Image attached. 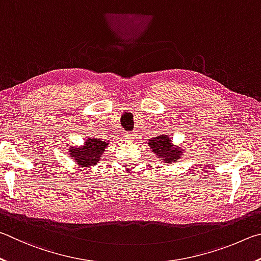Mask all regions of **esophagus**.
<instances>
[{
	"instance_id": "esophagus-1",
	"label": "esophagus",
	"mask_w": 261,
	"mask_h": 261,
	"mask_svg": "<svg viewBox=\"0 0 261 261\" xmlns=\"http://www.w3.org/2000/svg\"><path fill=\"white\" fill-rule=\"evenodd\" d=\"M135 136L136 135L133 133H127V134H125V139H126V141H128V142H130V141H134Z\"/></svg>"
}]
</instances>
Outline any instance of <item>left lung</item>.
<instances>
[{"label":"left lung","mask_w":261,"mask_h":261,"mask_svg":"<svg viewBox=\"0 0 261 261\" xmlns=\"http://www.w3.org/2000/svg\"><path fill=\"white\" fill-rule=\"evenodd\" d=\"M150 148L152 149V152L157 154V157H161L165 163L176 162L181 158L182 150L179 148L173 147L171 143V139L166 135L156 136L149 141Z\"/></svg>","instance_id":"1"}]
</instances>
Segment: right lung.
I'll list each match as a JSON object with an SVG mask.
<instances>
[{
    "label": "right lung",
    "mask_w": 261,
    "mask_h": 261,
    "mask_svg": "<svg viewBox=\"0 0 261 261\" xmlns=\"http://www.w3.org/2000/svg\"><path fill=\"white\" fill-rule=\"evenodd\" d=\"M108 143L96 138H90L86 140L84 148L71 149V157L75 159V162L82 167L96 165L99 161L102 153L105 151Z\"/></svg>",
    "instance_id": "right-lung-1"
}]
</instances>
